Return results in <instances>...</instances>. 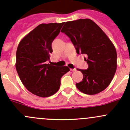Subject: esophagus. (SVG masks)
I'll return each mask as SVG.
<instances>
[{"label":"esophagus","instance_id":"obj_1","mask_svg":"<svg viewBox=\"0 0 130 130\" xmlns=\"http://www.w3.org/2000/svg\"><path fill=\"white\" fill-rule=\"evenodd\" d=\"M70 70H71V71H76V70H77V69H76L75 68H74V69H70Z\"/></svg>","mask_w":130,"mask_h":130}]
</instances>
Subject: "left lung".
Segmentation results:
<instances>
[{
  "mask_svg": "<svg viewBox=\"0 0 130 130\" xmlns=\"http://www.w3.org/2000/svg\"><path fill=\"white\" fill-rule=\"evenodd\" d=\"M61 32L70 38L77 54H85L87 70L78 69L82 81L76 84L80 91L89 95L98 94L110 84L117 68V53L111 42L98 24L89 19L65 23Z\"/></svg>",
  "mask_w": 130,
  "mask_h": 130,
  "instance_id": "8db88e82",
  "label": "left lung"
}]
</instances>
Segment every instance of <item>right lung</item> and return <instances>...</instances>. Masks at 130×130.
I'll return each mask as SVG.
<instances>
[{
    "label": "right lung",
    "mask_w": 130,
    "mask_h": 130,
    "mask_svg": "<svg viewBox=\"0 0 130 130\" xmlns=\"http://www.w3.org/2000/svg\"><path fill=\"white\" fill-rule=\"evenodd\" d=\"M63 24H40L22 39L17 49L15 68L22 83L32 94L41 98L55 94L61 77L70 71L67 66L46 63L53 52L52 42Z\"/></svg>",
    "instance_id": "add662e5"
}]
</instances>
